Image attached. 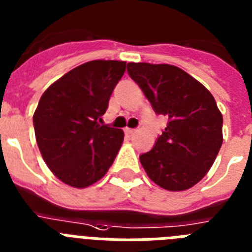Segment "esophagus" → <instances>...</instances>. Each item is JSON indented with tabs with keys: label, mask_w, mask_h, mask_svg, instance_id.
Returning <instances> with one entry per match:
<instances>
[{
	"label": "esophagus",
	"mask_w": 252,
	"mask_h": 252,
	"mask_svg": "<svg viewBox=\"0 0 252 252\" xmlns=\"http://www.w3.org/2000/svg\"><path fill=\"white\" fill-rule=\"evenodd\" d=\"M125 132H126V134H128V135H132V134H134V132H136V128H128V127H126V128H125Z\"/></svg>",
	"instance_id": "obj_1"
}]
</instances>
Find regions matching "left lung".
<instances>
[{"instance_id":"left-lung-1","label":"left lung","mask_w":252,"mask_h":252,"mask_svg":"<svg viewBox=\"0 0 252 252\" xmlns=\"http://www.w3.org/2000/svg\"><path fill=\"white\" fill-rule=\"evenodd\" d=\"M157 114L168 118L155 147L140 155L141 166L161 188H192L209 171L223 143V116L207 89L170 64L128 63Z\"/></svg>"}]
</instances>
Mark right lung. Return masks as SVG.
<instances>
[{
    "label": "right lung",
    "instance_id": "obj_1",
    "mask_svg": "<svg viewBox=\"0 0 252 252\" xmlns=\"http://www.w3.org/2000/svg\"><path fill=\"white\" fill-rule=\"evenodd\" d=\"M125 70V62H87L39 99L33 114L37 144L47 167L68 186L86 188L100 180L121 148L124 131L100 122Z\"/></svg>",
    "mask_w": 252,
    "mask_h": 252
}]
</instances>
